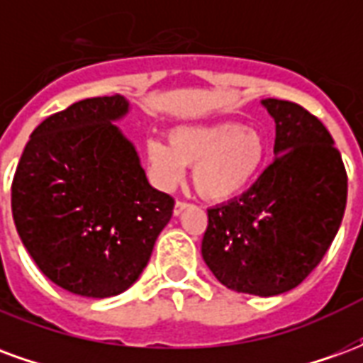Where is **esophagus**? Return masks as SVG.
Segmentation results:
<instances>
[{"label":"esophagus","mask_w":363,"mask_h":363,"mask_svg":"<svg viewBox=\"0 0 363 363\" xmlns=\"http://www.w3.org/2000/svg\"><path fill=\"white\" fill-rule=\"evenodd\" d=\"M189 202H182V200H177V202H174V208H173V213L174 216H181L182 212H184V210H186V208H189Z\"/></svg>","instance_id":"1"}]
</instances>
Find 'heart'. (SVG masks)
Wrapping results in <instances>:
<instances>
[{"label":"heart","instance_id":"heart-1","mask_svg":"<svg viewBox=\"0 0 363 363\" xmlns=\"http://www.w3.org/2000/svg\"><path fill=\"white\" fill-rule=\"evenodd\" d=\"M145 169L159 189H173L184 165L192 167V184L202 198L223 202L239 196L267 165L268 142L257 128L239 122L181 124L167 142L147 140Z\"/></svg>","mask_w":363,"mask_h":363}]
</instances>
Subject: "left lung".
<instances>
[{"instance_id": "8db88e82", "label": "left lung", "mask_w": 363, "mask_h": 363, "mask_svg": "<svg viewBox=\"0 0 363 363\" xmlns=\"http://www.w3.org/2000/svg\"><path fill=\"white\" fill-rule=\"evenodd\" d=\"M272 163L241 196L208 210L202 257L233 291L270 297L315 270L338 233L348 177L333 135L303 106L264 99Z\"/></svg>"}]
</instances>
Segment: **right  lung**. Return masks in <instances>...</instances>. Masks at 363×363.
Listing matches in <instances>:
<instances>
[{
	"mask_svg": "<svg viewBox=\"0 0 363 363\" xmlns=\"http://www.w3.org/2000/svg\"><path fill=\"white\" fill-rule=\"evenodd\" d=\"M122 95L93 96L35 128L11 184L15 228L40 272L83 297H112L147 264L174 200L153 189L114 120Z\"/></svg>",
	"mask_w": 363,
	"mask_h": 363,
	"instance_id": "obj_1",
	"label": "right lung"
}]
</instances>
